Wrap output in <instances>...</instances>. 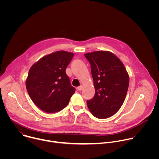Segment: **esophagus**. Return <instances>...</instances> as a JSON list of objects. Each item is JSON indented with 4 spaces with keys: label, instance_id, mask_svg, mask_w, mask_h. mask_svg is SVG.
Returning <instances> with one entry per match:
<instances>
[{
    "label": "esophagus",
    "instance_id": "obj_1",
    "mask_svg": "<svg viewBox=\"0 0 159 159\" xmlns=\"http://www.w3.org/2000/svg\"><path fill=\"white\" fill-rule=\"evenodd\" d=\"M82 89H83V86H82V85H80V86H79V87H77V90H81Z\"/></svg>",
    "mask_w": 159,
    "mask_h": 159
}]
</instances>
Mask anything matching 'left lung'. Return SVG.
<instances>
[{"instance_id":"8db88e82","label":"left lung","mask_w":159,"mask_h":159,"mask_svg":"<svg viewBox=\"0 0 159 159\" xmlns=\"http://www.w3.org/2000/svg\"><path fill=\"white\" fill-rule=\"evenodd\" d=\"M91 66L95 95L87 101L93 116L105 119L114 115L125 99L129 75L121 61L108 51H97L84 54Z\"/></svg>"}]
</instances>
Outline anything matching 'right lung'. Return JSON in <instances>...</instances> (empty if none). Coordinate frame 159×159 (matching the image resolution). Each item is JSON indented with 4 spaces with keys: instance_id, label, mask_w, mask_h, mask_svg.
Here are the masks:
<instances>
[{
    "instance_id": "obj_1",
    "label": "right lung",
    "mask_w": 159,
    "mask_h": 159,
    "mask_svg": "<svg viewBox=\"0 0 159 159\" xmlns=\"http://www.w3.org/2000/svg\"><path fill=\"white\" fill-rule=\"evenodd\" d=\"M74 54L58 51L45 55L30 68L26 80L28 94L42 111L53 113L69 104L75 89L66 74V66Z\"/></svg>"
}]
</instances>
